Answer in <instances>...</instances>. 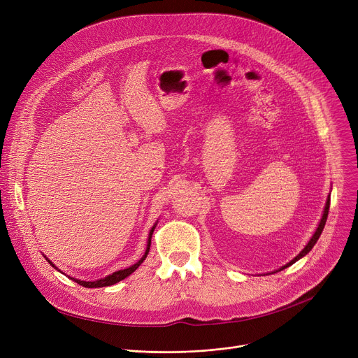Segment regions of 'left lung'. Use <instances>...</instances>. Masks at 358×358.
Instances as JSON below:
<instances>
[{"label": "left lung", "mask_w": 358, "mask_h": 358, "mask_svg": "<svg viewBox=\"0 0 358 358\" xmlns=\"http://www.w3.org/2000/svg\"><path fill=\"white\" fill-rule=\"evenodd\" d=\"M329 207H330V196L327 198V202H326V208H324V213H323V217H322V221H320V224H319V227H317V229H316V232H315V235L312 236V239L309 241V243L306 245V248L297 255V257L293 259V261H290L286 266H283V268H280L279 271H283L285 268H287V266H290V265H293L296 261H299L300 258H303L306 253H309L310 250H312V248L315 246V243L317 242V239L320 238V235H322V232H323V228H324V225H326V221H327V215H329Z\"/></svg>", "instance_id": "8db88e82"}]
</instances>
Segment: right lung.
Returning <instances> with one entry per match:
<instances>
[{
    "label": "right lung",
    "mask_w": 358,
    "mask_h": 358,
    "mask_svg": "<svg viewBox=\"0 0 358 358\" xmlns=\"http://www.w3.org/2000/svg\"><path fill=\"white\" fill-rule=\"evenodd\" d=\"M152 231H155V227L151 228V231H150V236H148V242H147V249H145V253L143 255V258L137 262V264H134V265H131L130 268H127V269H123V271H117V272H115V273H112V275H109V276H106L105 279H99V280H94V282H85V280H78V279H73V278H71L72 280H75L76 283H79L80 286H85V287H105V286H112V285H115V283H117V282H120V280H123L124 278H127V276H130L141 264H143V261L147 258V253H148V250H150V245H151V235H152ZM50 265H52L54 268H55V265L50 262L49 259H46ZM57 269V268H55Z\"/></svg>",
    "instance_id": "1"
}]
</instances>
